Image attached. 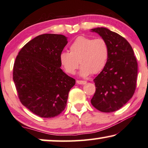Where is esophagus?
Listing matches in <instances>:
<instances>
[{
    "label": "esophagus",
    "instance_id": "obj_1",
    "mask_svg": "<svg viewBox=\"0 0 148 148\" xmlns=\"http://www.w3.org/2000/svg\"><path fill=\"white\" fill-rule=\"evenodd\" d=\"M76 82H77V84H84L86 83V82L84 81V80H77Z\"/></svg>",
    "mask_w": 148,
    "mask_h": 148
}]
</instances>
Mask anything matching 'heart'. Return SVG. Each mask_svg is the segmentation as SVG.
Returning a JSON list of instances; mask_svg holds the SVG:
<instances>
[{
    "label": "heart",
    "instance_id": "obj_1",
    "mask_svg": "<svg viewBox=\"0 0 148 148\" xmlns=\"http://www.w3.org/2000/svg\"><path fill=\"white\" fill-rule=\"evenodd\" d=\"M109 58V47L103 38L78 36L71 44L70 52L63 51L60 55V62L65 72L74 74L81 65L80 76L97 74L103 70Z\"/></svg>",
    "mask_w": 148,
    "mask_h": 148
}]
</instances>
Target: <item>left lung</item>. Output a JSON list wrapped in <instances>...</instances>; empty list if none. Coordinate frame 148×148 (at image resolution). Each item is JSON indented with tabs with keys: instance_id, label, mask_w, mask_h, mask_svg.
<instances>
[{
	"instance_id": "1",
	"label": "left lung",
	"mask_w": 148,
	"mask_h": 148,
	"mask_svg": "<svg viewBox=\"0 0 148 148\" xmlns=\"http://www.w3.org/2000/svg\"><path fill=\"white\" fill-rule=\"evenodd\" d=\"M104 39L109 58L103 70L94 79L95 92L90 100L96 109L112 112L121 109L133 97L137 77V62L125 38L106 27L90 29Z\"/></svg>"
}]
</instances>
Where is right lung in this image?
<instances>
[{"label":"right lung","instance_id":"add662e5","mask_svg":"<svg viewBox=\"0 0 148 148\" xmlns=\"http://www.w3.org/2000/svg\"><path fill=\"white\" fill-rule=\"evenodd\" d=\"M62 34L35 37L19 52L13 66L21 103L42 118H53L64 111L76 80L63 72L60 55L68 43Z\"/></svg>","mask_w":148,"mask_h":148}]
</instances>
